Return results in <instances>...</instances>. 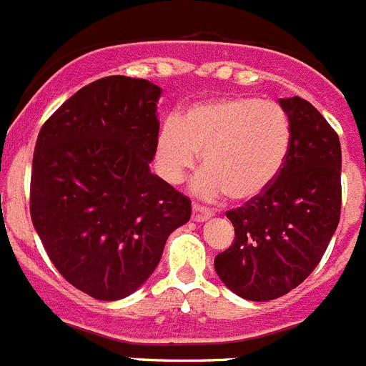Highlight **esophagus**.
Returning <instances> with one entry per match:
<instances>
[{
	"label": "esophagus",
	"instance_id": "1",
	"mask_svg": "<svg viewBox=\"0 0 366 366\" xmlns=\"http://www.w3.org/2000/svg\"><path fill=\"white\" fill-rule=\"evenodd\" d=\"M210 216H212V212H210L207 207H201V205H197V203H194L192 205V219L194 221H205V219H209Z\"/></svg>",
	"mask_w": 366,
	"mask_h": 366
}]
</instances>
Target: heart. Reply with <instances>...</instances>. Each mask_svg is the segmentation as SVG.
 <instances>
[{"label":"heart","instance_id":"b5f03b06","mask_svg":"<svg viewBox=\"0 0 366 366\" xmlns=\"http://www.w3.org/2000/svg\"><path fill=\"white\" fill-rule=\"evenodd\" d=\"M290 122L270 99L219 98L190 105L161 127L156 167L169 183H181L199 157L205 170L194 190L207 199L227 194L249 201L272 185L290 150Z\"/></svg>","mask_w":366,"mask_h":366}]
</instances>
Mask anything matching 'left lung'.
<instances>
[{"instance_id":"left-lung-1","label":"left lung","mask_w":366,"mask_h":366,"mask_svg":"<svg viewBox=\"0 0 366 366\" xmlns=\"http://www.w3.org/2000/svg\"><path fill=\"white\" fill-rule=\"evenodd\" d=\"M290 122V150L263 194L227 212L234 243L214 259L237 296L270 301L303 283L323 257L341 214L337 132L303 98L281 99Z\"/></svg>"}]
</instances>
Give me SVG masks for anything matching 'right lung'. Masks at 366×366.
I'll use <instances>...</instances> for the list:
<instances>
[{"mask_svg": "<svg viewBox=\"0 0 366 366\" xmlns=\"http://www.w3.org/2000/svg\"><path fill=\"white\" fill-rule=\"evenodd\" d=\"M161 89L107 76L45 122L30 174V217L72 287L114 301L142 287L165 241L190 219V199L150 172Z\"/></svg>", "mask_w": 366, "mask_h": 366, "instance_id": "1", "label": "right lung"}]
</instances>
